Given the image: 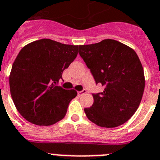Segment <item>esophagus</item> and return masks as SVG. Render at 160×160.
I'll return each instance as SVG.
<instances>
[{"label":"esophagus","instance_id":"1","mask_svg":"<svg viewBox=\"0 0 160 160\" xmlns=\"http://www.w3.org/2000/svg\"><path fill=\"white\" fill-rule=\"evenodd\" d=\"M87 93V90H82L81 91H78V95H82L83 94Z\"/></svg>","mask_w":160,"mask_h":160}]
</instances>
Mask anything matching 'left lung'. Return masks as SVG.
Here are the masks:
<instances>
[{"instance_id":"1","label":"left lung","mask_w":160,"mask_h":160,"mask_svg":"<svg viewBox=\"0 0 160 160\" xmlns=\"http://www.w3.org/2000/svg\"><path fill=\"white\" fill-rule=\"evenodd\" d=\"M78 53L103 91L93 94L92 106L84 109L95 125L114 128L126 122L137 111L145 88L141 61L134 50L114 39L79 45Z\"/></svg>"}]
</instances>
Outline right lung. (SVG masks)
Returning a JSON list of instances; mask_svg holds the SVG:
<instances>
[{"label":"right lung","mask_w":160,"mask_h":160,"mask_svg":"<svg viewBox=\"0 0 160 160\" xmlns=\"http://www.w3.org/2000/svg\"><path fill=\"white\" fill-rule=\"evenodd\" d=\"M78 47L42 39L19 52L12 65L9 88L15 107L27 121L48 126L65 117L77 91L57 83L77 57Z\"/></svg>","instance_id":"right-lung-1"}]
</instances>
